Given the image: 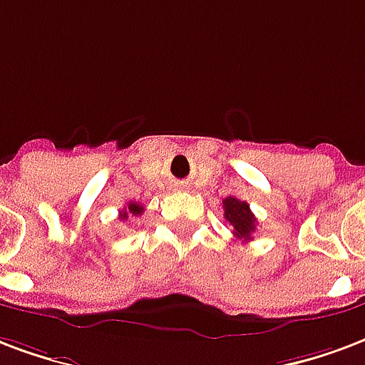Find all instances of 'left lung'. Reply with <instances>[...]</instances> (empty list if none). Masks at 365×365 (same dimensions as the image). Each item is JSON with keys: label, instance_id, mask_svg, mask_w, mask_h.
Segmentation results:
<instances>
[{"label": "left lung", "instance_id": "left-lung-1", "mask_svg": "<svg viewBox=\"0 0 365 365\" xmlns=\"http://www.w3.org/2000/svg\"><path fill=\"white\" fill-rule=\"evenodd\" d=\"M222 209L224 218L234 228V236L237 240L250 242L253 232H255V226H257V218L251 212L250 205L245 203V201H240L236 197H226L222 201Z\"/></svg>", "mask_w": 365, "mask_h": 365}]
</instances>
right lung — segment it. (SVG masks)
<instances>
[{"mask_svg": "<svg viewBox=\"0 0 365 365\" xmlns=\"http://www.w3.org/2000/svg\"><path fill=\"white\" fill-rule=\"evenodd\" d=\"M143 205H139V203H129L128 207H125V209L121 210L120 212V218L121 220H128V217L129 215H133V217H139V215H141L143 212Z\"/></svg>", "mask_w": 365, "mask_h": 365, "instance_id": "obj_1", "label": "right lung"}]
</instances>
